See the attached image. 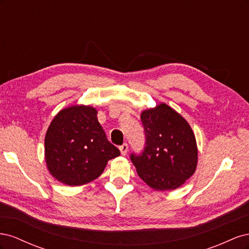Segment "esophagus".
<instances>
[{"label": "esophagus", "instance_id": "34e87169", "mask_svg": "<svg viewBox=\"0 0 249 249\" xmlns=\"http://www.w3.org/2000/svg\"><path fill=\"white\" fill-rule=\"evenodd\" d=\"M119 150H120V154H122L123 156H125L127 150H129V146H127L126 143H124V144H123L122 146H119Z\"/></svg>", "mask_w": 249, "mask_h": 249}]
</instances>
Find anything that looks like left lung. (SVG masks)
Here are the masks:
<instances>
[{
    "label": "left lung",
    "mask_w": 249,
    "mask_h": 249,
    "mask_svg": "<svg viewBox=\"0 0 249 249\" xmlns=\"http://www.w3.org/2000/svg\"><path fill=\"white\" fill-rule=\"evenodd\" d=\"M145 147L131 160L143 182L157 191L175 190L197 166V144L187 120L166 104L141 113Z\"/></svg>",
    "instance_id": "obj_1"
}]
</instances>
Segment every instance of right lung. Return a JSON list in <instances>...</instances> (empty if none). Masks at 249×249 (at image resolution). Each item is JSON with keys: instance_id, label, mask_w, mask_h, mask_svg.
I'll use <instances>...</instances> for the list:
<instances>
[{"instance_id": "obj_1", "label": "right lung", "mask_w": 249, "mask_h": 249, "mask_svg": "<svg viewBox=\"0 0 249 249\" xmlns=\"http://www.w3.org/2000/svg\"><path fill=\"white\" fill-rule=\"evenodd\" d=\"M91 106L74 105L57 113L44 138V157L60 183L81 186L99 178L109 160L120 155L108 141Z\"/></svg>"}]
</instances>
